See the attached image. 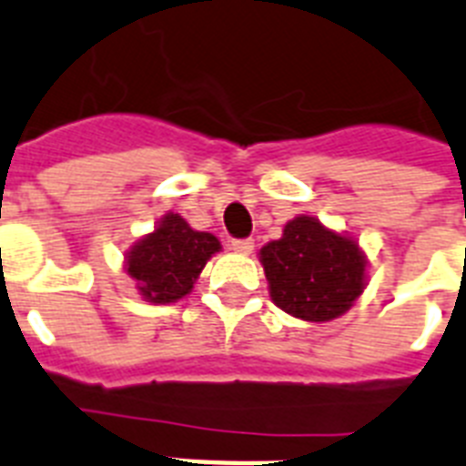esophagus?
I'll list each match as a JSON object with an SVG mask.
<instances>
[{
    "label": "esophagus",
    "mask_w": 466,
    "mask_h": 466,
    "mask_svg": "<svg viewBox=\"0 0 466 466\" xmlns=\"http://www.w3.org/2000/svg\"><path fill=\"white\" fill-rule=\"evenodd\" d=\"M232 251H237V254H251L254 251V239H232Z\"/></svg>",
    "instance_id": "1"
}]
</instances>
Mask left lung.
I'll list each match as a JSON object with an SVG mask.
<instances>
[{
    "instance_id": "8db88e82",
    "label": "left lung",
    "mask_w": 466,
    "mask_h": 466,
    "mask_svg": "<svg viewBox=\"0 0 466 466\" xmlns=\"http://www.w3.org/2000/svg\"><path fill=\"white\" fill-rule=\"evenodd\" d=\"M261 263L273 302L305 321L340 317L365 288L358 244L314 218L288 222L283 237L261 248Z\"/></svg>"
}]
</instances>
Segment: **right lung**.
I'll list each match as a JSON object with an SVG mask.
<instances>
[{
	"label": "right lung",
	"mask_w": 466,
	"mask_h": 466,
	"mask_svg": "<svg viewBox=\"0 0 466 466\" xmlns=\"http://www.w3.org/2000/svg\"><path fill=\"white\" fill-rule=\"evenodd\" d=\"M215 251L219 241L212 234L196 232L181 215L168 212L155 232L135 244L126 270L137 280L142 298L167 305L188 295Z\"/></svg>",
	"instance_id": "obj_1"
}]
</instances>
